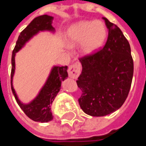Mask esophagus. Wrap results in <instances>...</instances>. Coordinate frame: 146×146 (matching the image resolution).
<instances>
[{"instance_id": "1", "label": "esophagus", "mask_w": 146, "mask_h": 146, "mask_svg": "<svg viewBox=\"0 0 146 146\" xmlns=\"http://www.w3.org/2000/svg\"><path fill=\"white\" fill-rule=\"evenodd\" d=\"M69 76L73 79H76L80 73V64L78 62L74 63L69 69Z\"/></svg>"}]
</instances>
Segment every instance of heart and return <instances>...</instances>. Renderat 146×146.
<instances>
[{
    "instance_id": "b5f03b06",
    "label": "heart",
    "mask_w": 146,
    "mask_h": 146,
    "mask_svg": "<svg viewBox=\"0 0 146 146\" xmlns=\"http://www.w3.org/2000/svg\"><path fill=\"white\" fill-rule=\"evenodd\" d=\"M105 24L100 20H84L73 24L68 31V42L71 46L80 44L84 54H92L101 48L107 38Z\"/></svg>"
}]
</instances>
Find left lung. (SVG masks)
Segmentation results:
<instances>
[{
  "mask_svg": "<svg viewBox=\"0 0 146 146\" xmlns=\"http://www.w3.org/2000/svg\"><path fill=\"white\" fill-rule=\"evenodd\" d=\"M108 29L104 47L80 59L82 72L76 80L82 95L78 101L91 116L108 115L122 107L132 83L133 62L129 42L122 31L107 18Z\"/></svg>",
  "mask_w": 146,
  "mask_h": 146,
  "instance_id": "obj_1",
  "label": "left lung"
}]
</instances>
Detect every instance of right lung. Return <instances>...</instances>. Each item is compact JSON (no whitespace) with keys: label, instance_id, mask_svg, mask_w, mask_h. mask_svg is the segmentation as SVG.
Wrapping results in <instances>:
<instances>
[{"label":"right lung","instance_id":"add662e5","mask_svg":"<svg viewBox=\"0 0 146 146\" xmlns=\"http://www.w3.org/2000/svg\"><path fill=\"white\" fill-rule=\"evenodd\" d=\"M54 17L48 15L38 16L32 20L29 25L20 33L16 41L15 48L12 55V71H11V87L16 102L27 117L35 122L47 123L53 119L51 112V104L57 94L61 89L62 81L68 77L67 66H56L51 69L47 80L42 86L38 94L33 100L28 104H23L19 100L16 91L13 88V80L16 64L15 56L18 51L23 48L26 42L40 31H48L54 32L55 29L52 26Z\"/></svg>","mask_w":146,"mask_h":146}]
</instances>
